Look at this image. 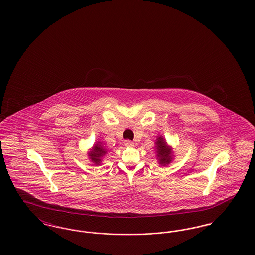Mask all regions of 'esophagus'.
Returning <instances> with one entry per match:
<instances>
[{"instance_id": "34e87169", "label": "esophagus", "mask_w": 255, "mask_h": 255, "mask_svg": "<svg viewBox=\"0 0 255 255\" xmlns=\"http://www.w3.org/2000/svg\"><path fill=\"white\" fill-rule=\"evenodd\" d=\"M124 145L127 146V147H133V142L131 140H125L124 141Z\"/></svg>"}]
</instances>
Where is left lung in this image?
Listing matches in <instances>:
<instances>
[{
  "label": "left lung",
  "instance_id": "left-lung-1",
  "mask_svg": "<svg viewBox=\"0 0 255 255\" xmlns=\"http://www.w3.org/2000/svg\"><path fill=\"white\" fill-rule=\"evenodd\" d=\"M156 152H157V158L158 159V163L161 165L169 164L172 158V148L167 145L164 138L160 135L158 136L156 141Z\"/></svg>",
  "mask_w": 255,
  "mask_h": 255
}]
</instances>
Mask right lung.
<instances>
[{
    "mask_svg": "<svg viewBox=\"0 0 255 255\" xmlns=\"http://www.w3.org/2000/svg\"><path fill=\"white\" fill-rule=\"evenodd\" d=\"M106 154V150L103 146L101 145L100 142H97V144L93 147V149L89 152V158H91V160L98 165L101 160H102V157Z\"/></svg>",
    "mask_w": 255,
    "mask_h": 255,
    "instance_id": "add662e5",
    "label": "right lung"
}]
</instances>
